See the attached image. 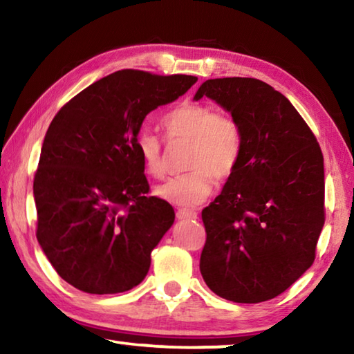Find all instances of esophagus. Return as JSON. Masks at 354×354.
Segmentation results:
<instances>
[{"instance_id": "obj_1", "label": "esophagus", "mask_w": 354, "mask_h": 354, "mask_svg": "<svg viewBox=\"0 0 354 354\" xmlns=\"http://www.w3.org/2000/svg\"><path fill=\"white\" fill-rule=\"evenodd\" d=\"M196 215L198 214H196L195 211H192V209H185V207H181L176 211L178 220H194V218H196Z\"/></svg>"}]
</instances>
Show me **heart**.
<instances>
[{
  "mask_svg": "<svg viewBox=\"0 0 354 354\" xmlns=\"http://www.w3.org/2000/svg\"><path fill=\"white\" fill-rule=\"evenodd\" d=\"M160 124L167 142H187L183 175L159 185L156 195L178 206H196L211 195L214 178L223 181L237 170L242 156V129L227 112L207 104L179 103L164 113ZM136 148L148 176L165 175L162 140L143 129L136 137Z\"/></svg>",
  "mask_w": 354,
  "mask_h": 354,
  "instance_id": "heart-1",
  "label": "heart"
}]
</instances>
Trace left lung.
I'll return each mask as SVG.
<instances>
[{
  "mask_svg": "<svg viewBox=\"0 0 354 354\" xmlns=\"http://www.w3.org/2000/svg\"><path fill=\"white\" fill-rule=\"evenodd\" d=\"M242 129V156L221 194L203 209L200 272L234 303H261L289 289L313 266L325 223L319 142L283 93L254 77L201 84Z\"/></svg>",
  "mask_w": 354,
  "mask_h": 354,
  "instance_id": "1",
  "label": "left lung"
}]
</instances>
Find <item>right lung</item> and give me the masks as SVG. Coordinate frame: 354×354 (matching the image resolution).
Masks as SVG:
<instances>
[{"mask_svg":"<svg viewBox=\"0 0 354 354\" xmlns=\"http://www.w3.org/2000/svg\"><path fill=\"white\" fill-rule=\"evenodd\" d=\"M196 76L120 70L84 88L53 118L34 176L37 241L59 277L95 295L133 289L175 221L149 196L136 148L143 118Z\"/></svg>","mask_w":354,"mask_h":354,"instance_id":"right-lung-1","label":"right lung"}]
</instances>
